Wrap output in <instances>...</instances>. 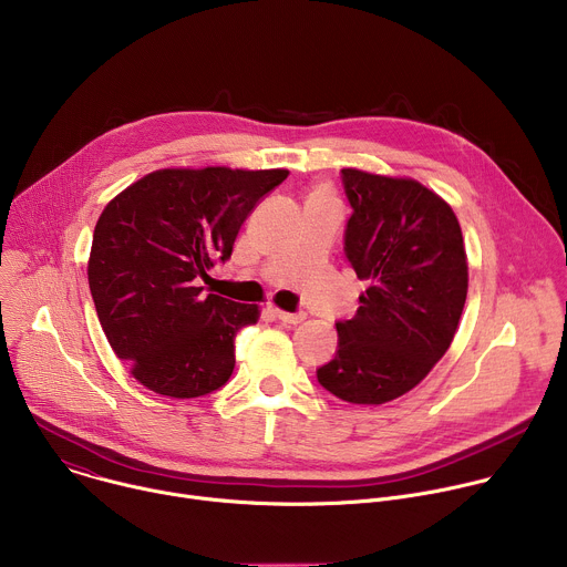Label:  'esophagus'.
<instances>
[{"label":"esophagus","instance_id":"34e87169","mask_svg":"<svg viewBox=\"0 0 567 567\" xmlns=\"http://www.w3.org/2000/svg\"><path fill=\"white\" fill-rule=\"evenodd\" d=\"M276 316H278V320L287 322V326H298V322H302V320H305V313H302V311H300V313H291V311L276 309Z\"/></svg>","mask_w":567,"mask_h":567}]
</instances>
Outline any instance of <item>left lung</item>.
<instances>
[{
    "label": "left lung",
    "instance_id": "1",
    "mask_svg": "<svg viewBox=\"0 0 567 567\" xmlns=\"http://www.w3.org/2000/svg\"><path fill=\"white\" fill-rule=\"evenodd\" d=\"M352 206L346 256L368 282L354 318L337 322V357L318 368L334 396L379 406L413 390L451 348L468 289L453 208L411 177L343 168Z\"/></svg>",
    "mask_w": 567,
    "mask_h": 567
}]
</instances>
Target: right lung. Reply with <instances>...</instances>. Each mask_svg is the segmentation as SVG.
<instances>
[{"label":"right lung","mask_w":567,"mask_h":567,"mask_svg":"<svg viewBox=\"0 0 567 567\" xmlns=\"http://www.w3.org/2000/svg\"><path fill=\"white\" fill-rule=\"evenodd\" d=\"M289 171L226 166L154 171L101 213L87 278L101 328L147 390L193 399L221 388L235 368V337L256 326L258 305L204 293L254 206Z\"/></svg>","instance_id":"obj_1"}]
</instances>
